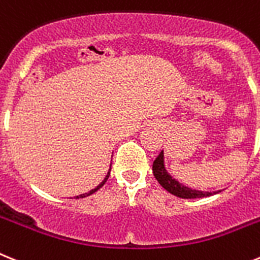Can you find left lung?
<instances>
[{
    "label": "left lung",
    "instance_id": "obj_1",
    "mask_svg": "<svg viewBox=\"0 0 260 260\" xmlns=\"http://www.w3.org/2000/svg\"><path fill=\"white\" fill-rule=\"evenodd\" d=\"M152 172H154V176L157 180V183L160 184L164 189L168 190L174 196L180 197V199H201V197L213 196V194L221 192V190H218V192H204V190L192 189V188H188L185 185H183L181 183H179L176 179H174V177L168 174L166 167H164L163 151L157 155V157L154 160Z\"/></svg>",
    "mask_w": 260,
    "mask_h": 260
}]
</instances>
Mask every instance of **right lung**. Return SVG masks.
I'll return each mask as SVG.
<instances>
[{
  "label": "right lung",
  "instance_id": "add662e5",
  "mask_svg": "<svg viewBox=\"0 0 260 260\" xmlns=\"http://www.w3.org/2000/svg\"><path fill=\"white\" fill-rule=\"evenodd\" d=\"M110 170H112V164H110V168H109V172H108V175H106V176H105V179H104V180H103V183H101V184H99V185H97V187L94 188V189L89 190V192H88V193L79 194V196H76V197H75V199H84V197H86V196H90V194H93V193H94V192H97V190H99L100 188L103 187L104 184L106 183V180H108V179H109V175H110Z\"/></svg>",
  "mask_w": 260,
  "mask_h": 260
}]
</instances>
